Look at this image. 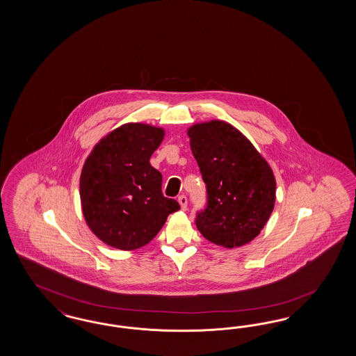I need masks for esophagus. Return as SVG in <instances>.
<instances>
[{
    "label": "esophagus",
    "mask_w": 356,
    "mask_h": 356,
    "mask_svg": "<svg viewBox=\"0 0 356 356\" xmlns=\"http://www.w3.org/2000/svg\"><path fill=\"white\" fill-rule=\"evenodd\" d=\"M177 201H179V204L181 206V210L185 211V210L188 209V198H186V197L183 194V195H180V197H179V200H177Z\"/></svg>",
    "instance_id": "esophagus-1"
}]
</instances>
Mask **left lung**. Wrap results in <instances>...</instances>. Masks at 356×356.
<instances>
[{"label":"left lung","mask_w":356,"mask_h":356,"mask_svg":"<svg viewBox=\"0 0 356 356\" xmlns=\"http://www.w3.org/2000/svg\"><path fill=\"white\" fill-rule=\"evenodd\" d=\"M188 136L207 193L195 226L216 245L248 244L274 209L277 184L269 164L244 134L225 121L195 124Z\"/></svg>","instance_id":"left-lung-1"}]
</instances>
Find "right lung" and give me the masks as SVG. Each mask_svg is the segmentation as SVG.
I'll use <instances>...</instances> for the list:
<instances>
[{
  "label": "right lung",
  "mask_w": 356,
  "mask_h": 356,
  "mask_svg": "<svg viewBox=\"0 0 356 356\" xmlns=\"http://www.w3.org/2000/svg\"><path fill=\"white\" fill-rule=\"evenodd\" d=\"M164 137L162 128L131 122L111 131L88 155L79 180L87 226L121 250L149 244L177 211L162 193V173L150 164Z\"/></svg>",
  "instance_id": "1"
}]
</instances>
